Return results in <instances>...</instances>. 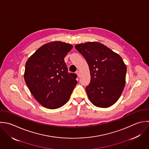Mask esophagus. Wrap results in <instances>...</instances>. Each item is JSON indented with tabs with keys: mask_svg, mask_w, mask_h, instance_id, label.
Masks as SVG:
<instances>
[{
	"mask_svg": "<svg viewBox=\"0 0 149 149\" xmlns=\"http://www.w3.org/2000/svg\"><path fill=\"white\" fill-rule=\"evenodd\" d=\"M76 74H77V75H78V77H80L81 74H80V72H79V71H77L76 72Z\"/></svg>",
	"mask_w": 149,
	"mask_h": 149,
	"instance_id": "1",
	"label": "esophagus"
}]
</instances>
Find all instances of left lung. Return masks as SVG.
<instances>
[{
  "label": "left lung",
  "instance_id": "1",
  "mask_svg": "<svg viewBox=\"0 0 149 149\" xmlns=\"http://www.w3.org/2000/svg\"><path fill=\"white\" fill-rule=\"evenodd\" d=\"M75 47L89 65L91 81L86 92L90 101L99 107L111 106L120 98L125 84L127 67L121 57L97 42Z\"/></svg>",
  "mask_w": 149,
  "mask_h": 149
}]
</instances>
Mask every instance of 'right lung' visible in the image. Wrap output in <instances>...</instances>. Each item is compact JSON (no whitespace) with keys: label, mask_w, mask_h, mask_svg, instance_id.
<instances>
[{"label":"right lung","mask_w":149,"mask_h":149,"mask_svg":"<svg viewBox=\"0 0 149 149\" xmlns=\"http://www.w3.org/2000/svg\"><path fill=\"white\" fill-rule=\"evenodd\" d=\"M72 48L68 43L52 42L39 47L26 63L25 83L46 108L56 109L65 104L78 83L77 74L68 72L64 61Z\"/></svg>","instance_id":"1"}]
</instances>
